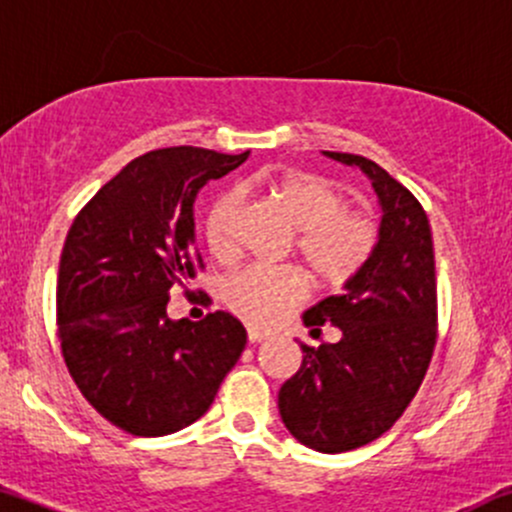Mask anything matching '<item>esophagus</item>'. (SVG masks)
Returning <instances> with one entry per match:
<instances>
[{
    "label": "esophagus",
    "instance_id": "obj_1",
    "mask_svg": "<svg viewBox=\"0 0 512 512\" xmlns=\"http://www.w3.org/2000/svg\"><path fill=\"white\" fill-rule=\"evenodd\" d=\"M267 338H269L267 330H260V328H247V340H250L252 345H255V342L267 340Z\"/></svg>",
    "mask_w": 512,
    "mask_h": 512
}]
</instances>
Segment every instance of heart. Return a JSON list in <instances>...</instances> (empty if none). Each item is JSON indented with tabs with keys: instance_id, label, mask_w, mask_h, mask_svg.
<instances>
[{
	"instance_id": "b5f03b06",
	"label": "heart",
	"mask_w": 512,
	"mask_h": 512,
	"mask_svg": "<svg viewBox=\"0 0 512 512\" xmlns=\"http://www.w3.org/2000/svg\"><path fill=\"white\" fill-rule=\"evenodd\" d=\"M277 209L294 233V250L320 286L338 289L357 277L379 245L374 213L355 209L352 194L335 177L313 170H269L245 184ZM240 196L218 194L204 213V243L216 262L240 252ZM306 277L296 267H245L221 286L230 313L250 325H272L306 299Z\"/></svg>"
}]
</instances>
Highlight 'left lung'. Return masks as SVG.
Listing matches in <instances>:
<instances>
[{"label": "left lung", "instance_id": "left-lung-1", "mask_svg": "<svg viewBox=\"0 0 512 512\" xmlns=\"http://www.w3.org/2000/svg\"><path fill=\"white\" fill-rule=\"evenodd\" d=\"M372 177L384 218L369 265L303 323L342 338L301 345V369L279 389V413L301 445L325 454L364 447L391 430L423 384L437 342V279L428 213L384 167L325 153Z\"/></svg>", "mask_w": 512, "mask_h": 512}]
</instances>
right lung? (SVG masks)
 Listing matches in <instances>:
<instances>
[{"instance_id":"add662e5","label":"right lung","mask_w":512,"mask_h":512,"mask_svg":"<svg viewBox=\"0 0 512 512\" xmlns=\"http://www.w3.org/2000/svg\"><path fill=\"white\" fill-rule=\"evenodd\" d=\"M240 155L174 145L128 162L67 230L58 272V338L77 389L116 428L138 437L177 432L209 411L245 350L226 311L199 323L167 318L177 286L204 269L194 201Z\"/></svg>"}]
</instances>
